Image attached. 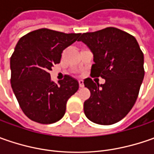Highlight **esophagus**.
Segmentation results:
<instances>
[{
  "label": "esophagus",
  "instance_id": "esophagus-1",
  "mask_svg": "<svg viewBox=\"0 0 154 154\" xmlns=\"http://www.w3.org/2000/svg\"><path fill=\"white\" fill-rule=\"evenodd\" d=\"M79 85H80V87H83V86H84V83H83V80H79Z\"/></svg>",
  "mask_w": 154,
  "mask_h": 154
}]
</instances>
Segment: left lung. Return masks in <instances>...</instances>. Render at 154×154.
<instances>
[{"mask_svg": "<svg viewBox=\"0 0 154 154\" xmlns=\"http://www.w3.org/2000/svg\"><path fill=\"white\" fill-rule=\"evenodd\" d=\"M93 54L91 74L102 77L99 85L84 80L91 96L84 102L86 116L95 123L110 125L121 121L133 108L144 78V56L135 38L115 27L81 34Z\"/></svg>", "mask_w": 154, "mask_h": 154, "instance_id": "8db88e82", "label": "left lung"}]
</instances>
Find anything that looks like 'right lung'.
<instances>
[{
	"mask_svg": "<svg viewBox=\"0 0 154 154\" xmlns=\"http://www.w3.org/2000/svg\"><path fill=\"white\" fill-rule=\"evenodd\" d=\"M80 33H63L42 28L23 36L10 58L11 86L28 118L42 124L62 119L68 98L79 89L71 76L55 83L50 71L61 61L63 50Z\"/></svg>",
	"mask_w": 154,
	"mask_h": 154,
	"instance_id": "right-lung-1",
	"label": "right lung"
}]
</instances>
